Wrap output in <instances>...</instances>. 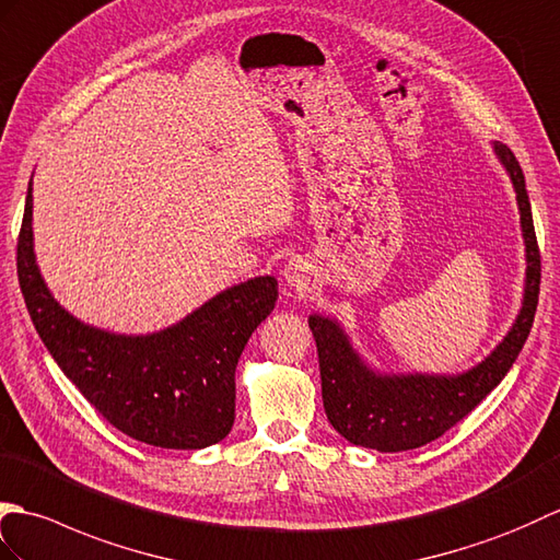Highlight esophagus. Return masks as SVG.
Returning a JSON list of instances; mask_svg holds the SVG:
<instances>
[{"label": "esophagus", "instance_id": "1", "mask_svg": "<svg viewBox=\"0 0 560 560\" xmlns=\"http://www.w3.org/2000/svg\"><path fill=\"white\" fill-rule=\"evenodd\" d=\"M282 278H284V284H288V288H292V290H296V292H302V290L308 288V282H312V270H308L306 260L292 258L290 264L284 266Z\"/></svg>", "mask_w": 560, "mask_h": 560}]
</instances>
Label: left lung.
<instances>
[{
	"label": "left lung",
	"mask_w": 560,
	"mask_h": 560,
	"mask_svg": "<svg viewBox=\"0 0 560 560\" xmlns=\"http://www.w3.org/2000/svg\"><path fill=\"white\" fill-rule=\"evenodd\" d=\"M493 148L517 194L520 225H523L527 252V280L523 308L513 328L481 364L457 376L376 374L352 350L338 323L308 316V328L314 332L318 350L323 407L332 429L354 445L381 453H400L436 441L503 381L523 350L539 302L541 256L523 167L511 148L503 143Z\"/></svg>",
	"instance_id": "left-lung-1"
}]
</instances>
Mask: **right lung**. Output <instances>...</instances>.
<instances>
[{
	"mask_svg": "<svg viewBox=\"0 0 560 560\" xmlns=\"http://www.w3.org/2000/svg\"><path fill=\"white\" fill-rule=\"evenodd\" d=\"M16 268L37 335L112 427L175 451L208 448L228 436L234 424V371L252 332L276 308V278L234 284L160 332L117 335L85 326L55 302L35 266L31 186Z\"/></svg>",
	"mask_w": 560,
	"mask_h": 560,
	"instance_id": "right-lung-1",
	"label": "right lung"
}]
</instances>
